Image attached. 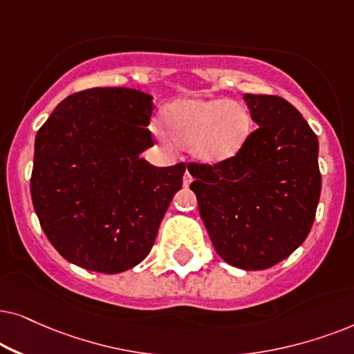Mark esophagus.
Instances as JSON below:
<instances>
[{
  "mask_svg": "<svg viewBox=\"0 0 354 354\" xmlns=\"http://www.w3.org/2000/svg\"><path fill=\"white\" fill-rule=\"evenodd\" d=\"M183 183H185L186 187L189 186L191 183H192V174H191L189 171H187V169H186V173H185V178H183Z\"/></svg>",
  "mask_w": 354,
  "mask_h": 354,
  "instance_id": "obj_1",
  "label": "esophagus"
}]
</instances>
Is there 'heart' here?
Here are the masks:
<instances>
[{
  "mask_svg": "<svg viewBox=\"0 0 354 354\" xmlns=\"http://www.w3.org/2000/svg\"><path fill=\"white\" fill-rule=\"evenodd\" d=\"M163 128L155 133L165 144H191V152L205 163H221L238 155L251 133V118L241 105L226 100L181 98L165 108Z\"/></svg>",
  "mask_w": 354,
  "mask_h": 354,
  "instance_id": "1",
  "label": "heart"
}]
</instances>
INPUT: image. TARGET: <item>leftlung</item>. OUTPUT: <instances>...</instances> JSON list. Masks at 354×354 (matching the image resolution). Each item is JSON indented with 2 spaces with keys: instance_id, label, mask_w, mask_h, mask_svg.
<instances>
[{
  "instance_id": "left-lung-1",
  "label": "left lung",
  "mask_w": 354,
  "mask_h": 354,
  "mask_svg": "<svg viewBox=\"0 0 354 354\" xmlns=\"http://www.w3.org/2000/svg\"><path fill=\"white\" fill-rule=\"evenodd\" d=\"M254 129L238 155L189 162L199 214L218 256L244 270L270 268L313 228L322 176L319 140L303 115L277 95L244 93Z\"/></svg>"
}]
</instances>
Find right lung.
Listing matches in <instances>:
<instances>
[{"label": "right lung", "instance_id": "obj_1", "mask_svg": "<svg viewBox=\"0 0 354 354\" xmlns=\"http://www.w3.org/2000/svg\"><path fill=\"white\" fill-rule=\"evenodd\" d=\"M153 97L95 87L66 97L35 138L30 194L48 241L87 270L120 273L142 262L186 165L153 167L139 155Z\"/></svg>", "mask_w": 354, "mask_h": 354}]
</instances>
